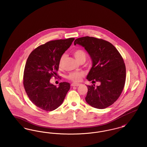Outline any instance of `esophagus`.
Returning <instances> with one entry per match:
<instances>
[{"instance_id": "esophagus-1", "label": "esophagus", "mask_w": 147, "mask_h": 147, "mask_svg": "<svg viewBox=\"0 0 147 147\" xmlns=\"http://www.w3.org/2000/svg\"><path fill=\"white\" fill-rule=\"evenodd\" d=\"M80 84H78V83H72L71 84V86H79Z\"/></svg>"}]
</instances>
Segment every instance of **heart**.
Segmentation results:
<instances>
[{
    "label": "heart",
    "instance_id": "1",
    "mask_svg": "<svg viewBox=\"0 0 147 147\" xmlns=\"http://www.w3.org/2000/svg\"><path fill=\"white\" fill-rule=\"evenodd\" d=\"M73 54L76 57L77 61L79 62L85 61L86 58V54L84 50L81 49H75L73 52ZM65 58V55H62L61 56L59 60V67H62L63 65L64 59ZM84 73L82 71H72L70 73L67 77V78L70 81L73 82H80L82 78L84 77Z\"/></svg>",
    "mask_w": 147,
    "mask_h": 147
}]
</instances>
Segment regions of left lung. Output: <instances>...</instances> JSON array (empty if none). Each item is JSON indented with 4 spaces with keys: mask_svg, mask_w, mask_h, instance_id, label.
I'll list each match as a JSON object with an SVG mask.
<instances>
[{
    "mask_svg": "<svg viewBox=\"0 0 147 147\" xmlns=\"http://www.w3.org/2000/svg\"><path fill=\"white\" fill-rule=\"evenodd\" d=\"M74 44L84 47L92 59L86 79L101 83L87 85L86 102L96 109L107 108L119 98L125 86L126 66L122 57L110 42L101 38L85 36L77 38Z\"/></svg>",
    "mask_w": 147,
    "mask_h": 147,
    "instance_id": "1",
    "label": "left lung"
}]
</instances>
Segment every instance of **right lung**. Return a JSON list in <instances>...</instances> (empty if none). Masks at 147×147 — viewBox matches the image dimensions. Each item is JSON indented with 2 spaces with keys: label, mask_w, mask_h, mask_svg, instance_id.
<instances>
[{
  "label": "right lung",
  "mask_w": 147,
  "mask_h": 147,
  "mask_svg": "<svg viewBox=\"0 0 147 147\" xmlns=\"http://www.w3.org/2000/svg\"><path fill=\"white\" fill-rule=\"evenodd\" d=\"M74 39L50 41L37 47L28 56L23 85L30 100L43 110L51 111L58 108L70 89L69 83H61L57 88L49 81L52 77L56 78L59 58Z\"/></svg>",
  "instance_id": "add662e5"
}]
</instances>
